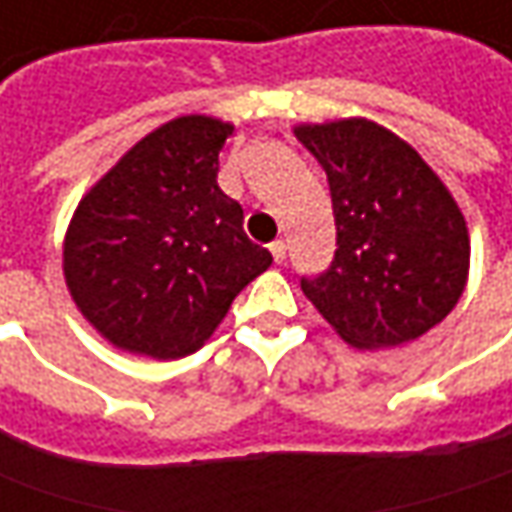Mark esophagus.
<instances>
[{
  "instance_id": "obj_1",
  "label": "esophagus",
  "mask_w": 512,
  "mask_h": 512,
  "mask_svg": "<svg viewBox=\"0 0 512 512\" xmlns=\"http://www.w3.org/2000/svg\"><path fill=\"white\" fill-rule=\"evenodd\" d=\"M269 252L275 257V263H283V257H286V243H283V240H275V243L269 246Z\"/></svg>"
}]
</instances>
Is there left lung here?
<instances>
[{
    "label": "left lung",
    "instance_id": "obj_1",
    "mask_svg": "<svg viewBox=\"0 0 512 512\" xmlns=\"http://www.w3.org/2000/svg\"><path fill=\"white\" fill-rule=\"evenodd\" d=\"M332 191L338 249L300 289L349 346L421 338L461 298L470 275L467 220L421 154L384 125L349 117L295 125Z\"/></svg>",
    "mask_w": 512,
    "mask_h": 512
}]
</instances>
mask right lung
Listing matches in <instances>:
<instances>
[{
  "instance_id": "add662e5",
  "label": "right lung",
  "mask_w": 512,
  "mask_h": 512,
  "mask_svg": "<svg viewBox=\"0 0 512 512\" xmlns=\"http://www.w3.org/2000/svg\"><path fill=\"white\" fill-rule=\"evenodd\" d=\"M232 131L206 114L168 120L79 200L62 243L65 286L117 349L186 358L272 266L243 232L240 203L217 186Z\"/></svg>"
}]
</instances>
